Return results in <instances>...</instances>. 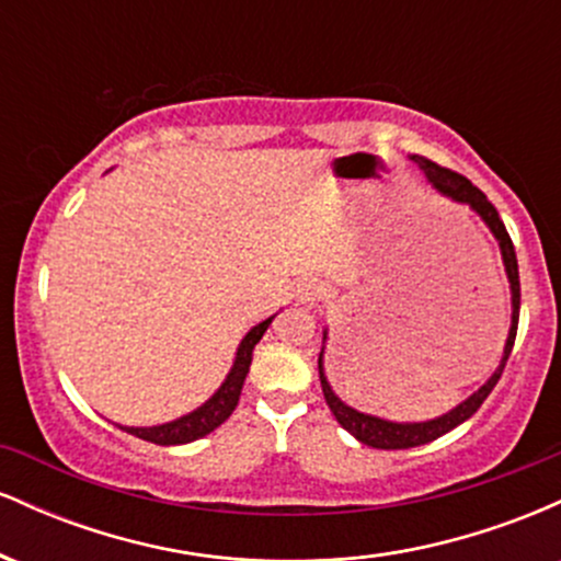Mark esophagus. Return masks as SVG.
Here are the masks:
<instances>
[{
  "instance_id": "34e87169",
  "label": "esophagus",
  "mask_w": 561,
  "mask_h": 561,
  "mask_svg": "<svg viewBox=\"0 0 561 561\" xmlns=\"http://www.w3.org/2000/svg\"><path fill=\"white\" fill-rule=\"evenodd\" d=\"M295 298H298V302H306V306H313V302L324 298V287H321L317 279H306L300 282L298 289H295Z\"/></svg>"
}]
</instances>
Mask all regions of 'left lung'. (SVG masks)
<instances>
[{
  "mask_svg": "<svg viewBox=\"0 0 561 561\" xmlns=\"http://www.w3.org/2000/svg\"><path fill=\"white\" fill-rule=\"evenodd\" d=\"M414 163H420V169L427 173V179H430V182H433V186H435L437 192H443V195H446V197L456 199V203L469 205V208H472L474 214H478L482 221L488 224V229L493 231L495 240H499L501 259H504L506 276H508V287H512V327H508L504 358H501L499 369L493 371V377L488 379V382L482 385L478 392H472V396H469L465 403H459V405H456V409H450L448 414L437 416V420L414 422V424L379 420V416L362 414V411L351 409V405H345L343 401H340V398L334 396V390L330 388V382H327V377H324V358H321V356H324V347H321V353H319V379H321V390H324V401H327V405H330L334 420L340 422V427L347 430V433L356 437V440H362L364 446L385 448V450L424 446V443L437 440V437H440V435H446L454 427H459L461 422H467L469 416H472L474 411L480 409L482 401H485V398L491 396V390L495 388V382H499L501 375H504V366L508 362V353H512V347H514V337H517V324H519V268H517V253H514L512 237H508V231L504 227V221H501L499 210H495L491 199L482 195L478 186L469 182L467 176H461V173H456V171H450V169H443V165H437V163H433V160H427V158H422V156H414ZM324 340H327V332H324Z\"/></svg>",
  "mask_w": 561,
  "mask_h": 561,
  "instance_id": "obj_1",
  "label": "left lung"
}]
</instances>
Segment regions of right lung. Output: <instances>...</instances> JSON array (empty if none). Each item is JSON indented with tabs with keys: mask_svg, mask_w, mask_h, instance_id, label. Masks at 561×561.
Masks as SVG:
<instances>
[{
	"mask_svg": "<svg viewBox=\"0 0 561 561\" xmlns=\"http://www.w3.org/2000/svg\"><path fill=\"white\" fill-rule=\"evenodd\" d=\"M272 319L261 321L259 327H253V330L244 334L240 347H237L234 366H231V371L227 375V379H224V385L214 392V398H208L199 409L182 416V420L158 424V427H121V430H126V433L137 435L147 443H156V446H182V443H192L197 440V437L214 433L216 427H221V424L231 416V411L237 409L244 377H248L250 362H253V347L259 345V340L263 337V332L268 330Z\"/></svg>",
	"mask_w": 561,
	"mask_h": 561,
	"instance_id": "right-lung-1",
	"label": "right lung"
}]
</instances>
